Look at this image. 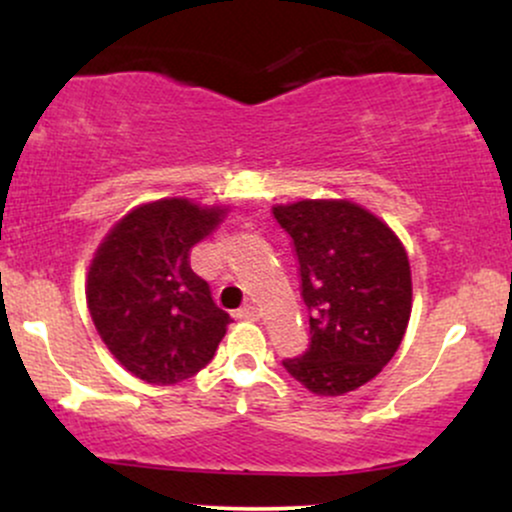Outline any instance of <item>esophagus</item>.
<instances>
[{
  "mask_svg": "<svg viewBox=\"0 0 512 512\" xmlns=\"http://www.w3.org/2000/svg\"><path fill=\"white\" fill-rule=\"evenodd\" d=\"M236 317H240V320H257V308L255 305H243V308L238 310Z\"/></svg>",
  "mask_w": 512,
  "mask_h": 512,
  "instance_id": "1",
  "label": "esophagus"
}]
</instances>
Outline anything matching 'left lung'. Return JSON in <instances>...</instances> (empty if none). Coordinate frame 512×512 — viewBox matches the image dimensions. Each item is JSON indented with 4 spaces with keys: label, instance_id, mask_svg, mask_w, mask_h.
Segmentation results:
<instances>
[{
    "label": "left lung",
    "instance_id": "1",
    "mask_svg": "<svg viewBox=\"0 0 512 512\" xmlns=\"http://www.w3.org/2000/svg\"><path fill=\"white\" fill-rule=\"evenodd\" d=\"M298 260L310 344L284 358L315 395L366 385L402 344L411 313L407 252L383 221L351 202L305 199L274 207Z\"/></svg>",
    "mask_w": 512,
    "mask_h": 512
}]
</instances>
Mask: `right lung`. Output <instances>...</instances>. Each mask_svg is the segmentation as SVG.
<instances>
[{
  "instance_id": "right-lung-1",
  "label": "right lung",
  "mask_w": 512,
  "mask_h": 512,
  "mask_svg": "<svg viewBox=\"0 0 512 512\" xmlns=\"http://www.w3.org/2000/svg\"><path fill=\"white\" fill-rule=\"evenodd\" d=\"M223 209L161 199L129 211L88 269L93 325L129 373L154 385L192 378L214 358L231 315L192 272L190 250Z\"/></svg>"
}]
</instances>
